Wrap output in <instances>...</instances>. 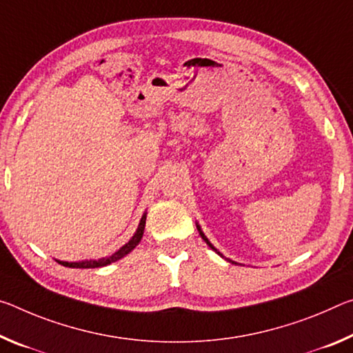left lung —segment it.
Wrapping results in <instances>:
<instances>
[{"label":"left lung","instance_id":"1","mask_svg":"<svg viewBox=\"0 0 353 353\" xmlns=\"http://www.w3.org/2000/svg\"><path fill=\"white\" fill-rule=\"evenodd\" d=\"M197 230H199V233H200V236H201V238H203V241L206 242V244H208V245H210V247L212 248V250H214V252L217 253V255H221V256H222V253H221V252H219V250H217V248H214V245H212L210 241H208V238H206V236L203 234V231H201V228H200V225H199V223H197ZM228 261H230V263H233V261H231V259H228Z\"/></svg>","mask_w":353,"mask_h":353}]
</instances>
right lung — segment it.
I'll return each mask as SVG.
<instances>
[{
    "label": "right lung",
    "mask_w": 353,
    "mask_h": 353,
    "mask_svg": "<svg viewBox=\"0 0 353 353\" xmlns=\"http://www.w3.org/2000/svg\"><path fill=\"white\" fill-rule=\"evenodd\" d=\"M145 221H147V212H143V216L141 219V222H139V227L136 230V233L132 238L126 242L123 247H120V250H117L115 253H112L111 256L108 258H101V259H85V261H77V263H68V261H56L65 265V268H73V269H95V268H103V265H108L114 261H117V259L123 258L125 255H128V253L134 248L139 242H141L142 236H143V230H145Z\"/></svg>",
    "instance_id": "right-lung-1"
}]
</instances>
